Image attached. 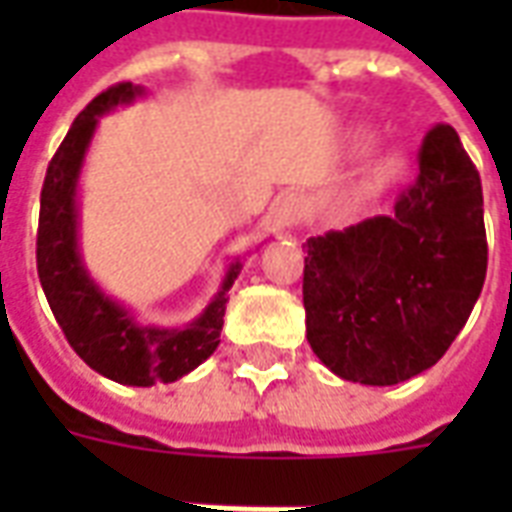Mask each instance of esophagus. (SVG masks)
<instances>
[{
  "label": "esophagus",
  "mask_w": 512,
  "mask_h": 512,
  "mask_svg": "<svg viewBox=\"0 0 512 512\" xmlns=\"http://www.w3.org/2000/svg\"><path fill=\"white\" fill-rule=\"evenodd\" d=\"M304 219V202L299 194H285L279 197L277 208H274V230L279 238H288Z\"/></svg>",
  "instance_id": "obj_1"
}]
</instances>
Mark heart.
<instances>
[{
  "label": "heart",
  "mask_w": 512,
  "mask_h": 512,
  "mask_svg": "<svg viewBox=\"0 0 512 512\" xmlns=\"http://www.w3.org/2000/svg\"><path fill=\"white\" fill-rule=\"evenodd\" d=\"M373 145H376V134H373V131H362V134L356 136V147H359V150H370ZM406 172L408 158L403 156L400 150L386 153V156L378 158L376 164H373V169H370V175H367V194H384V191L392 189Z\"/></svg>",
  "instance_id": "obj_1"
}]
</instances>
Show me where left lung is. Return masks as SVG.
<instances>
[{
    "instance_id": "left-lung-1",
    "label": "left lung",
    "mask_w": 512,
    "mask_h": 512,
    "mask_svg": "<svg viewBox=\"0 0 512 512\" xmlns=\"http://www.w3.org/2000/svg\"><path fill=\"white\" fill-rule=\"evenodd\" d=\"M304 257L312 351L334 376L392 386L439 362L488 268L483 186L452 126L430 128L392 216L315 235Z\"/></svg>"
}]
</instances>
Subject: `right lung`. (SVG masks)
Masks as SVG:
<instances>
[{"label": "right lung", "mask_w": 512, "mask_h": 512, "mask_svg": "<svg viewBox=\"0 0 512 512\" xmlns=\"http://www.w3.org/2000/svg\"><path fill=\"white\" fill-rule=\"evenodd\" d=\"M145 98L142 84H115L93 98L82 115L73 120L46 172L40 191L38 227V277L49 299L54 318L95 373L126 386L172 384L200 367L219 345L227 310V290L244 268V257H233L224 271L222 285L205 310L186 326L142 323L134 310L109 296L82 257V169L93 145L101 117L117 106H131Z\"/></svg>", "instance_id": "1"}]
</instances>
